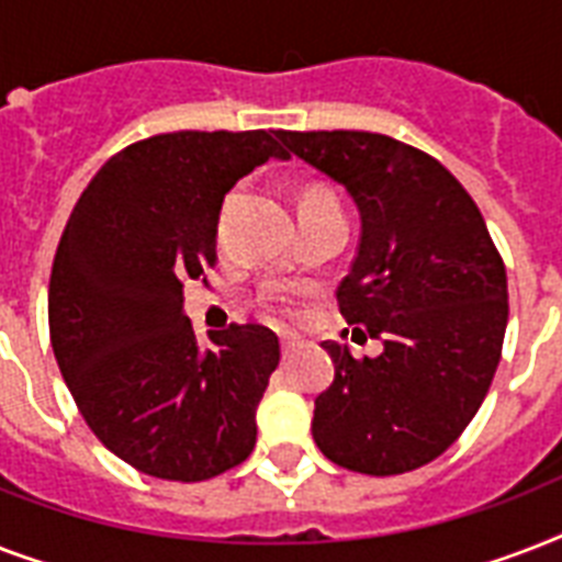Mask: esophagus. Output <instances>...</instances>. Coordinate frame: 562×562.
Wrapping results in <instances>:
<instances>
[{"instance_id":"1","label":"esophagus","mask_w":562,"mask_h":562,"mask_svg":"<svg viewBox=\"0 0 562 562\" xmlns=\"http://www.w3.org/2000/svg\"><path fill=\"white\" fill-rule=\"evenodd\" d=\"M297 347H300V341H297V338H294V335H282V338H280L282 361H289L291 356H294V352H297Z\"/></svg>"}]
</instances>
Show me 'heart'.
<instances>
[{"label":"heart","mask_w":562,"mask_h":562,"mask_svg":"<svg viewBox=\"0 0 562 562\" xmlns=\"http://www.w3.org/2000/svg\"><path fill=\"white\" fill-rule=\"evenodd\" d=\"M326 206H338L335 203V194L329 192L321 183H308V187L300 189L297 194V212H312V210H326ZM273 306L280 308L282 315H294V306H291L285 297H273Z\"/></svg>","instance_id":"heart-1"}]
</instances>
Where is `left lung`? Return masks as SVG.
Returning <instances> with one entry per match:
<instances>
[{"instance_id": "1", "label": "left lung", "mask_w": 562, "mask_h": 562, "mask_svg": "<svg viewBox=\"0 0 562 562\" xmlns=\"http://www.w3.org/2000/svg\"><path fill=\"white\" fill-rule=\"evenodd\" d=\"M300 160L338 180L361 212L338 308L375 359L324 341L335 379L315 400L312 437L344 470L402 475L449 449L496 375L507 273L484 215L414 145L370 131H282Z\"/></svg>"}]
</instances>
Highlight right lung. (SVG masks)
<instances>
[{
    "instance_id": "add662e5",
    "label": "right lung",
    "mask_w": 562,
    "mask_h": 562,
    "mask_svg": "<svg viewBox=\"0 0 562 562\" xmlns=\"http://www.w3.org/2000/svg\"><path fill=\"white\" fill-rule=\"evenodd\" d=\"M282 131H175L113 154L75 203L48 280L57 368L92 435L134 470L206 481L256 446V405L280 364L259 324L198 347L183 285L215 268L224 194Z\"/></svg>"
}]
</instances>
